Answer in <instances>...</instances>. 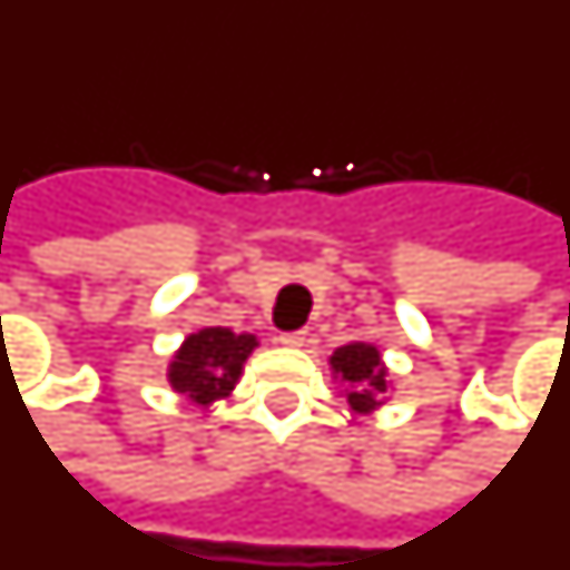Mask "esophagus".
<instances>
[{
	"label": "esophagus",
	"instance_id": "34e87169",
	"mask_svg": "<svg viewBox=\"0 0 570 570\" xmlns=\"http://www.w3.org/2000/svg\"><path fill=\"white\" fill-rule=\"evenodd\" d=\"M277 341H281L284 347H302V344H305V332H281Z\"/></svg>",
	"mask_w": 570,
	"mask_h": 570
}]
</instances>
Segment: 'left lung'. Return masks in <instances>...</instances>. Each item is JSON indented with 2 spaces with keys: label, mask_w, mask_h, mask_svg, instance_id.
<instances>
[{
  "label": "left lung",
  "mask_w": 570,
  "mask_h": 570,
  "mask_svg": "<svg viewBox=\"0 0 570 570\" xmlns=\"http://www.w3.org/2000/svg\"><path fill=\"white\" fill-rule=\"evenodd\" d=\"M332 374L338 377L347 390V404L356 414H371L383 404V392L390 390V374L381 360V350L365 341H350L328 356Z\"/></svg>",
  "instance_id": "1"
}]
</instances>
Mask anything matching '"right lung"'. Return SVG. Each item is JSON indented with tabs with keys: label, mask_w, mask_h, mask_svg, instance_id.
<instances>
[{
	"label": "right lung",
	"mask_w": 570,
	"mask_h": 570,
	"mask_svg": "<svg viewBox=\"0 0 570 570\" xmlns=\"http://www.w3.org/2000/svg\"><path fill=\"white\" fill-rule=\"evenodd\" d=\"M256 344V335L247 332L235 335L226 326L199 328L175 353L168 365V383L175 392L187 395L189 402L208 407L235 390L244 362Z\"/></svg>",
	"instance_id": "right-lung-1"
}]
</instances>
